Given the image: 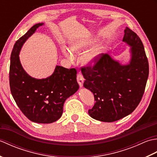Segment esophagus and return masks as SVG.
<instances>
[{"instance_id": "esophagus-1", "label": "esophagus", "mask_w": 157, "mask_h": 157, "mask_svg": "<svg viewBox=\"0 0 157 157\" xmlns=\"http://www.w3.org/2000/svg\"><path fill=\"white\" fill-rule=\"evenodd\" d=\"M77 80H78L79 86H80V87H82L83 84H84V78L81 73H79L78 75H77Z\"/></svg>"}]
</instances>
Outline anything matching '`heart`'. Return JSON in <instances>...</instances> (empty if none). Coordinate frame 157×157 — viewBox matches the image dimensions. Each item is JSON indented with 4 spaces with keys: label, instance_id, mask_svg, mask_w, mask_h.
Listing matches in <instances>:
<instances>
[{
    "label": "heart",
    "instance_id": "1",
    "mask_svg": "<svg viewBox=\"0 0 157 157\" xmlns=\"http://www.w3.org/2000/svg\"><path fill=\"white\" fill-rule=\"evenodd\" d=\"M90 44V42L86 40H78L75 41L72 43L71 45V51L72 53L75 55H79L84 52L86 49L88 47ZM62 52L67 58L69 60L73 59V55L72 53L70 52L69 50L65 46H63L62 48ZM100 52H101V48L96 47L92 49L87 55L85 56L84 59V63L86 65L92 66L94 65L96 61H97V58Z\"/></svg>",
    "mask_w": 157,
    "mask_h": 157
}]
</instances>
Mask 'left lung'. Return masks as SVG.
I'll return each instance as SVG.
<instances>
[{
  "mask_svg": "<svg viewBox=\"0 0 157 157\" xmlns=\"http://www.w3.org/2000/svg\"><path fill=\"white\" fill-rule=\"evenodd\" d=\"M123 42L131 46V59L121 65L108 54H101L93 66L82 67L84 86L94 94L92 118L113 122L125 117L137 107L144 93L149 66L139 36L126 27Z\"/></svg>",
  "mask_w": 157,
  "mask_h": 157,
  "instance_id": "left-lung-1",
  "label": "left lung"
}]
</instances>
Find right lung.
I'll use <instances>...</instances> for the list:
<instances>
[{
    "label": "right lung",
    "instance_id": "right-lung-1",
    "mask_svg": "<svg viewBox=\"0 0 157 157\" xmlns=\"http://www.w3.org/2000/svg\"><path fill=\"white\" fill-rule=\"evenodd\" d=\"M37 23L21 36L13 46L9 69V84L16 104L26 117L38 123H51L61 117L63 105L79 89L77 71L56 65L52 74L45 79H36L23 69L19 55L22 46L36 29Z\"/></svg>",
    "mask_w": 157,
    "mask_h": 157
}]
</instances>
